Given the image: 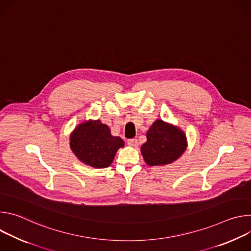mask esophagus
<instances>
[{"label":"esophagus","mask_w":251,"mask_h":251,"mask_svg":"<svg viewBox=\"0 0 251 251\" xmlns=\"http://www.w3.org/2000/svg\"><path fill=\"white\" fill-rule=\"evenodd\" d=\"M127 144H128L129 146H132V147L137 148V147H138V140L135 139V138H133V139H128V140H127Z\"/></svg>","instance_id":"esophagus-1"}]
</instances>
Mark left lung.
<instances>
[{"mask_svg":"<svg viewBox=\"0 0 251 251\" xmlns=\"http://www.w3.org/2000/svg\"><path fill=\"white\" fill-rule=\"evenodd\" d=\"M141 153L149 166H162L176 161L186 150V135L182 130L162 120L153 123Z\"/></svg>","mask_w":251,"mask_h":251,"instance_id":"8db88e82","label":"left lung"}]
</instances>
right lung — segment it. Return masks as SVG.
<instances>
[{
	"mask_svg": "<svg viewBox=\"0 0 251 251\" xmlns=\"http://www.w3.org/2000/svg\"><path fill=\"white\" fill-rule=\"evenodd\" d=\"M124 146L120 137L111 135L101 121H88L75 128L70 136V148L84 164L94 168L111 165L117 150Z\"/></svg>",
	"mask_w": 251,
	"mask_h": 251,
	"instance_id": "right-lung-1",
	"label": "right lung"
}]
</instances>
